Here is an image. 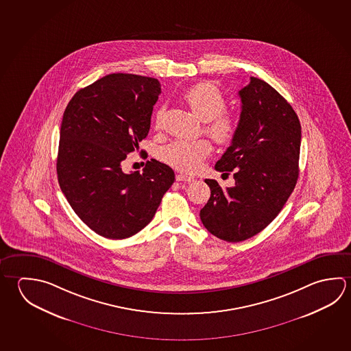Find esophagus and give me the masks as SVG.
I'll use <instances>...</instances> for the list:
<instances>
[{"label":"esophagus","instance_id":"obj_1","mask_svg":"<svg viewBox=\"0 0 351 351\" xmlns=\"http://www.w3.org/2000/svg\"><path fill=\"white\" fill-rule=\"evenodd\" d=\"M176 181H180V182H192L193 178L186 176V175H182V173H178V175H176Z\"/></svg>","mask_w":351,"mask_h":351}]
</instances>
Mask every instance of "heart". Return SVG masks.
<instances>
[{
    "instance_id": "1",
    "label": "heart",
    "mask_w": 351,
    "mask_h": 351,
    "mask_svg": "<svg viewBox=\"0 0 351 351\" xmlns=\"http://www.w3.org/2000/svg\"><path fill=\"white\" fill-rule=\"evenodd\" d=\"M182 99L198 117L204 121V132L218 144H229L239 130V118L227 111V101L218 87L210 82H199L187 88ZM165 113L161 106L155 113V124L159 127ZM212 152L207 139H178L160 150V159L167 165L184 173H193Z\"/></svg>"
}]
</instances>
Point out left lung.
<instances>
[{
  "label": "left lung",
  "instance_id": "8db88e82",
  "mask_svg": "<svg viewBox=\"0 0 351 351\" xmlns=\"http://www.w3.org/2000/svg\"><path fill=\"white\" fill-rule=\"evenodd\" d=\"M239 96V130L215 167L234 171L235 186L224 191L206 178L210 197L199 212L209 233L229 243L252 238L276 218L300 171L301 123L292 106L258 77Z\"/></svg>",
  "mask_w": 351,
  "mask_h": 351
}]
</instances>
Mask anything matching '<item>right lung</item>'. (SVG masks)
<instances>
[{
	"label": "right lung",
	"mask_w": 351,
	"mask_h": 351,
	"mask_svg": "<svg viewBox=\"0 0 351 351\" xmlns=\"http://www.w3.org/2000/svg\"><path fill=\"white\" fill-rule=\"evenodd\" d=\"M160 93L153 77L110 74L79 90L64 112L58 181L81 221L108 239L148 226L175 181L173 169L155 159L143 173L121 167L148 136Z\"/></svg>",
	"instance_id": "add662e5"
}]
</instances>
